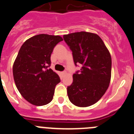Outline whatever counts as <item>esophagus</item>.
Returning <instances> with one entry per match:
<instances>
[{
  "mask_svg": "<svg viewBox=\"0 0 134 134\" xmlns=\"http://www.w3.org/2000/svg\"><path fill=\"white\" fill-rule=\"evenodd\" d=\"M66 71H64V72H62V74H63V75H65V74H66Z\"/></svg>",
  "mask_w": 134,
  "mask_h": 134,
  "instance_id": "1",
  "label": "esophagus"
}]
</instances>
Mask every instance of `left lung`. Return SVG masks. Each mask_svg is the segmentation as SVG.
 <instances>
[{
	"mask_svg": "<svg viewBox=\"0 0 134 134\" xmlns=\"http://www.w3.org/2000/svg\"><path fill=\"white\" fill-rule=\"evenodd\" d=\"M72 52L74 64L82 65L73 74L67 88L70 102L76 106L88 107L102 97L109 87L111 76V57L100 37L86 31L63 36Z\"/></svg>",
	"mask_w": 134,
	"mask_h": 134,
	"instance_id": "1",
	"label": "left lung"
}]
</instances>
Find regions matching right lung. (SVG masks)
<instances>
[{"instance_id":"add662e5","label":"right lung","mask_w":134,"mask_h":134,"mask_svg":"<svg viewBox=\"0 0 134 134\" xmlns=\"http://www.w3.org/2000/svg\"><path fill=\"white\" fill-rule=\"evenodd\" d=\"M62 37L40 34L24 42L13 66L14 80L21 94L31 104L42 106L53 99L59 76L49 68L54 47Z\"/></svg>"}]
</instances>
